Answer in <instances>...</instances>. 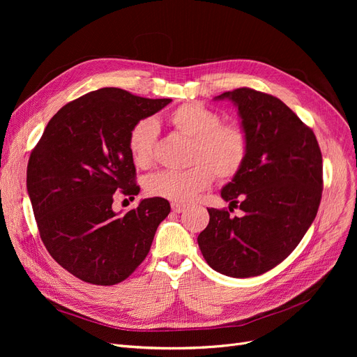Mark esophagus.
Segmentation results:
<instances>
[{"label":"esophagus","instance_id":"34e87169","mask_svg":"<svg viewBox=\"0 0 357 357\" xmlns=\"http://www.w3.org/2000/svg\"><path fill=\"white\" fill-rule=\"evenodd\" d=\"M186 208H188V207H186V205L185 204H176V202H172V211L174 213H183Z\"/></svg>","mask_w":357,"mask_h":357}]
</instances>
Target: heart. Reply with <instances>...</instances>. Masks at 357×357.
Masks as SVG:
<instances>
[{"label": "heart", "instance_id": "heart-1", "mask_svg": "<svg viewBox=\"0 0 357 357\" xmlns=\"http://www.w3.org/2000/svg\"><path fill=\"white\" fill-rule=\"evenodd\" d=\"M167 124L175 133L190 139L188 163L185 171H162L150 175L144 188L150 197L176 204L191 202L208 188L214 175L220 181L233 179L246 163L250 139L246 128L236 123H221L217 111L199 102H183L169 112ZM158 123L142 119L131 126L127 147L140 167L152 166L158 153Z\"/></svg>", "mask_w": 357, "mask_h": 357}]
</instances>
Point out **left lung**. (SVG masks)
<instances>
[{"label":"left lung","instance_id":"1","mask_svg":"<svg viewBox=\"0 0 357 357\" xmlns=\"http://www.w3.org/2000/svg\"><path fill=\"white\" fill-rule=\"evenodd\" d=\"M217 98L236 102L250 139L245 166L221 191L245 215L208 208L198 246L214 271L257 276L284 261L312 224L323 195L321 150L311 127L271 93L243 86Z\"/></svg>","mask_w":357,"mask_h":357}]
</instances>
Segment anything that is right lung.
I'll return each mask as SVG.
<instances>
[{"label": "right lung", "mask_w": 357, "mask_h": 357, "mask_svg": "<svg viewBox=\"0 0 357 357\" xmlns=\"http://www.w3.org/2000/svg\"><path fill=\"white\" fill-rule=\"evenodd\" d=\"M171 101L120 88L88 92L56 112L31 150L27 191L40 238L84 282H123L146 259L171 213L167 199L158 197L123 215L112 211L116 191L133 199L140 191L127 147L131 126Z\"/></svg>", "instance_id": "obj_1"}]
</instances>
